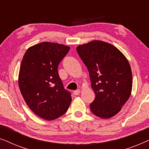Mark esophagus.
I'll use <instances>...</instances> for the list:
<instances>
[{"label": "esophagus", "mask_w": 149, "mask_h": 149, "mask_svg": "<svg viewBox=\"0 0 149 149\" xmlns=\"http://www.w3.org/2000/svg\"><path fill=\"white\" fill-rule=\"evenodd\" d=\"M80 92H81L80 89H77V90L73 91V93H74V95H78L79 93H80Z\"/></svg>", "instance_id": "34e87169"}]
</instances>
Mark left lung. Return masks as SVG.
<instances>
[{
  "mask_svg": "<svg viewBox=\"0 0 149 149\" xmlns=\"http://www.w3.org/2000/svg\"><path fill=\"white\" fill-rule=\"evenodd\" d=\"M77 51L87 66L95 97L90 104L93 115L109 119L117 115L128 100L132 89V73L125 56L113 45L92 40Z\"/></svg>",
  "mask_w": 149,
  "mask_h": 149,
  "instance_id": "1",
  "label": "left lung"
}]
</instances>
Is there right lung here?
Here are the masks:
<instances>
[{"label":"right lung","instance_id":"1","mask_svg":"<svg viewBox=\"0 0 149 149\" xmlns=\"http://www.w3.org/2000/svg\"><path fill=\"white\" fill-rule=\"evenodd\" d=\"M69 50L64 45L42 42L28 48L22 59L18 77L20 91L32 112L47 121L64 115L72 101L58 72Z\"/></svg>","mask_w":149,"mask_h":149}]
</instances>
